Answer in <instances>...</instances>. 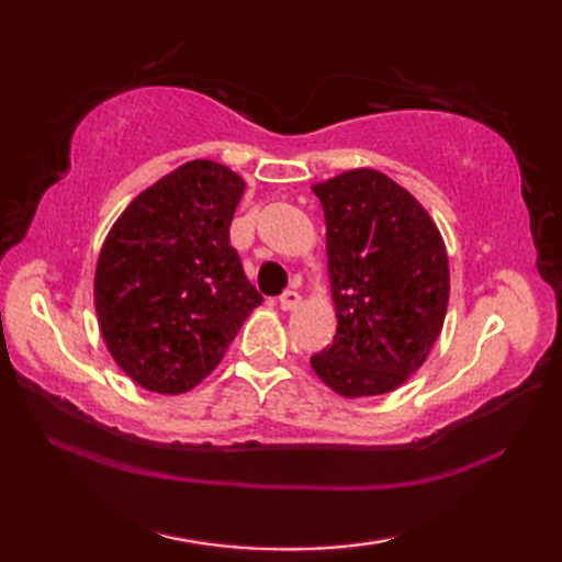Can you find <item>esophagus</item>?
Wrapping results in <instances>:
<instances>
[{"label": "esophagus", "instance_id": "1", "mask_svg": "<svg viewBox=\"0 0 562 562\" xmlns=\"http://www.w3.org/2000/svg\"><path fill=\"white\" fill-rule=\"evenodd\" d=\"M300 304H302V296H300V292H296V290H288V292L280 296L282 312H292V308H296Z\"/></svg>", "mask_w": 562, "mask_h": 562}]
</instances>
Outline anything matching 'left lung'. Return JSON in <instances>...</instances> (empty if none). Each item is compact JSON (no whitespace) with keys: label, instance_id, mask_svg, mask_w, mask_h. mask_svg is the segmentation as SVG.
<instances>
[{"label":"left lung","instance_id":"1","mask_svg":"<svg viewBox=\"0 0 562 562\" xmlns=\"http://www.w3.org/2000/svg\"><path fill=\"white\" fill-rule=\"evenodd\" d=\"M324 205L338 330L312 357L345 398L391 393L432 352L449 304V258L437 224L386 173L352 169L314 183Z\"/></svg>","mask_w":562,"mask_h":562}]
</instances>
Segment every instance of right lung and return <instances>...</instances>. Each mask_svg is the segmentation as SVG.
Returning a JSON list of instances; mask_svg holds the SVG:
<instances>
[{
	"mask_svg": "<svg viewBox=\"0 0 562 562\" xmlns=\"http://www.w3.org/2000/svg\"><path fill=\"white\" fill-rule=\"evenodd\" d=\"M244 178L195 159L130 202L101 246L93 304L105 348L151 393L195 389L260 306L229 244Z\"/></svg>",
	"mask_w": 562,
	"mask_h": 562,
	"instance_id": "obj_1",
	"label": "right lung"
}]
</instances>
